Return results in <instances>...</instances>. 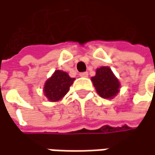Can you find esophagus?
I'll use <instances>...</instances> for the list:
<instances>
[{"label":"esophagus","mask_w":155,"mask_h":155,"mask_svg":"<svg viewBox=\"0 0 155 155\" xmlns=\"http://www.w3.org/2000/svg\"><path fill=\"white\" fill-rule=\"evenodd\" d=\"M80 76H81V77H88V72H87V71L81 72V73H80Z\"/></svg>","instance_id":"esophagus-1"}]
</instances>
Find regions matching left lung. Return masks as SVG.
<instances>
[{"instance_id":"1","label":"left lung","mask_w":155,"mask_h":155,"mask_svg":"<svg viewBox=\"0 0 155 155\" xmlns=\"http://www.w3.org/2000/svg\"><path fill=\"white\" fill-rule=\"evenodd\" d=\"M92 82L98 94L104 99H112L119 93L120 82L107 66L96 70L95 76L92 77Z\"/></svg>"}]
</instances>
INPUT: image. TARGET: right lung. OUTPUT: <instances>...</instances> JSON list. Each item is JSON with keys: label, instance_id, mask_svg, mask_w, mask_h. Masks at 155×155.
Instances as JSON below:
<instances>
[{"label": "right lung", "instance_id": "right-lung-1", "mask_svg": "<svg viewBox=\"0 0 155 155\" xmlns=\"http://www.w3.org/2000/svg\"><path fill=\"white\" fill-rule=\"evenodd\" d=\"M74 78H71L65 71L57 70L49 78L43 88L44 95L51 102L61 100L70 90V86L73 84Z\"/></svg>", "mask_w": 155, "mask_h": 155}]
</instances>
